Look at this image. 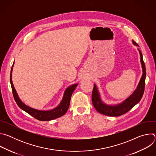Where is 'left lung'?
Wrapping results in <instances>:
<instances>
[{
    "label": "left lung",
    "mask_w": 156,
    "mask_h": 156,
    "mask_svg": "<svg viewBox=\"0 0 156 156\" xmlns=\"http://www.w3.org/2000/svg\"><path fill=\"white\" fill-rule=\"evenodd\" d=\"M132 42L134 45L138 46V44L136 42H135L133 40H132ZM138 49L140 54L141 63L143 69V75L135 91L123 102L114 105H107L105 104L104 102L102 101L101 99L100 94L97 86L95 84H94V86L92 93V102L94 108L100 114L107 116L112 117H117L123 115L124 114L128 112L130 109H131L136 104H137L141 99L144 91L146 72V66L143 61L142 53L139 49Z\"/></svg>",
    "instance_id": "1"
}]
</instances>
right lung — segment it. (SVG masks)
I'll return each mask as SVG.
<instances>
[{
    "instance_id": "obj_1",
    "label": "right lung",
    "mask_w": 156,
    "mask_h": 156,
    "mask_svg": "<svg viewBox=\"0 0 156 156\" xmlns=\"http://www.w3.org/2000/svg\"><path fill=\"white\" fill-rule=\"evenodd\" d=\"M13 64L12 65L10 72V83L15 101L20 108L25 111L26 112H27L37 120L41 121H49L51 120H54L63 116L66 112V111L68 110L70 105L72 93L75 90L76 87L78 86V84H72V86L66 89L61 102L55 108L49 110H39L37 109H35L27 105L21 101V99L18 97V95L13 86V84L12 80V73Z\"/></svg>"
}]
</instances>
